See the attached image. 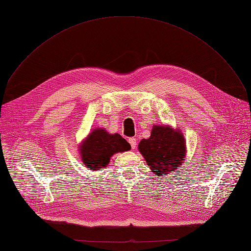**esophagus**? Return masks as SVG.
<instances>
[{
  "instance_id": "esophagus-1",
  "label": "esophagus",
  "mask_w": 251,
  "mask_h": 251,
  "mask_svg": "<svg viewBox=\"0 0 251 251\" xmlns=\"http://www.w3.org/2000/svg\"><path fill=\"white\" fill-rule=\"evenodd\" d=\"M129 144H130V146H131V148L134 150L135 148H136V145H137V140H136V138H134V137H131V138H129Z\"/></svg>"
}]
</instances>
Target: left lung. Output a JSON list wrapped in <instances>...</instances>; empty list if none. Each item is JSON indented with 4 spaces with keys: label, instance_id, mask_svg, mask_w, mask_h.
I'll use <instances>...</instances> for the list:
<instances>
[{
    "label": "left lung",
    "instance_id": "1",
    "mask_svg": "<svg viewBox=\"0 0 251 251\" xmlns=\"http://www.w3.org/2000/svg\"><path fill=\"white\" fill-rule=\"evenodd\" d=\"M138 151L156 176L165 177L178 169L187 155L186 139L180 129L154 125L151 136L141 139Z\"/></svg>",
    "mask_w": 251,
    "mask_h": 251
}]
</instances>
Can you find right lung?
Wrapping results in <instances>:
<instances>
[{"label": "right lung", "instance_id": "add662e5", "mask_svg": "<svg viewBox=\"0 0 251 251\" xmlns=\"http://www.w3.org/2000/svg\"><path fill=\"white\" fill-rule=\"evenodd\" d=\"M131 149L119 133H108L104 128H95L79 145V154L83 164L92 171L105 168L111 158L118 152Z\"/></svg>", "mask_w": 251, "mask_h": 251}]
</instances>
